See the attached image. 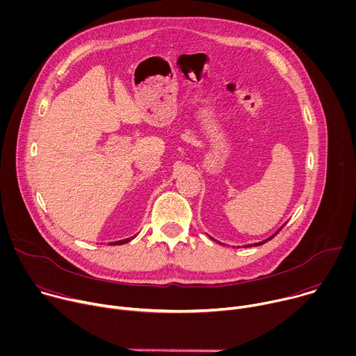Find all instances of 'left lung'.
Instances as JSON below:
<instances>
[{
    "mask_svg": "<svg viewBox=\"0 0 356 356\" xmlns=\"http://www.w3.org/2000/svg\"><path fill=\"white\" fill-rule=\"evenodd\" d=\"M282 228H283V225H282V227H280V228H279V229H277V231H276L273 235H270L268 239H264V241H261V242H257V243H248V245H245V248H248V246H252V245H253V246H258V245H262V243H265V242L270 241V239H272L275 235H277V234H279V231H280ZM217 242H218V241H217ZM218 243H221V242H218ZM221 245H224V243H221Z\"/></svg>",
    "mask_w": 356,
    "mask_h": 356,
    "instance_id": "obj_1",
    "label": "left lung"
}]
</instances>
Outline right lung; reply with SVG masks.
Listing matches in <instances>:
<instances>
[{"mask_svg":"<svg viewBox=\"0 0 356 356\" xmlns=\"http://www.w3.org/2000/svg\"><path fill=\"white\" fill-rule=\"evenodd\" d=\"M136 235H134V236H129V238H125V239H121V241H115V242H110V245H124V243H127V242H129V241H132L134 238H135Z\"/></svg>","mask_w":356,"mask_h":356,"instance_id":"right-lung-1","label":"right lung"}]
</instances>
